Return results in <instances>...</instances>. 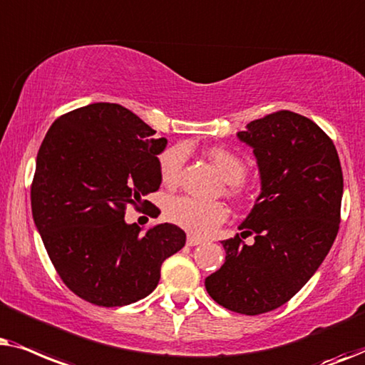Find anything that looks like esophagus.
I'll return each mask as SVG.
<instances>
[{"mask_svg": "<svg viewBox=\"0 0 365 365\" xmlns=\"http://www.w3.org/2000/svg\"><path fill=\"white\" fill-rule=\"evenodd\" d=\"M187 244L190 245V247H195V245H200V244H203V240L200 239V237H195V235H188V239H187Z\"/></svg>", "mask_w": 365, "mask_h": 365, "instance_id": "1", "label": "esophagus"}]
</instances>
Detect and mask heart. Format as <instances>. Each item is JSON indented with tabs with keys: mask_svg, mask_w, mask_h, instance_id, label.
I'll return each mask as SVG.
<instances>
[{
	"mask_svg": "<svg viewBox=\"0 0 365 365\" xmlns=\"http://www.w3.org/2000/svg\"><path fill=\"white\" fill-rule=\"evenodd\" d=\"M207 157L225 178L227 192L232 197L240 198L244 193L240 182L247 175V163L244 160L230 150L220 147L207 150ZM185 158L187 152L182 145L170 147L160 155L158 168L165 185L175 187L180 182ZM165 215L175 225L182 227L183 230L203 237L210 235L227 220L228 210L222 202H202L192 197H175L170 198L165 207Z\"/></svg>",
	"mask_w": 365,
	"mask_h": 365,
	"instance_id": "1",
	"label": "heart"
}]
</instances>
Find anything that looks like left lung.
Instances as JSON below:
<instances>
[{"label":"left lung","mask_w":365,"mask_h":365,"mask_svg":"<svg viewBox=\"0 0 365 365\" xmlns=\"http://www.w3.org/2000/svg\"><path fill=\"white\" fill-rule=\"evenodd\" d=\"M239 138L254 148L262 193L240 235L222 242L225 264L207 277L205 289L232 312L259 315L289 302L329 254L341 223L344 177L329 135L294 111L250 121ZM249 235L252 246L243 242Z\"/></svg>","instance_id":"1"}]
</instances>
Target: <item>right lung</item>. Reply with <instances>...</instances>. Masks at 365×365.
Wrapping results in <instances>:
<instances>
[{"instance_id": "right-lung-1", "label": "right lung", "mask_w": 365, "mask_h": 365, "mask_svg": "<svg viewBox=\"0 0 365 365\" xmlns=\"http://www.w3.org/2000/svg\"><path fill=\"white\" fill-rule=\"evenodd\" d=\"M116 103L81 106L53 121L36 157L31 210L53 267L73 294L121 307L152 294L185 232L160 223L142 235L126 207L158 217L143 200L162 183L157 155L167 138Z\"/></svg>"}]
</instances>
